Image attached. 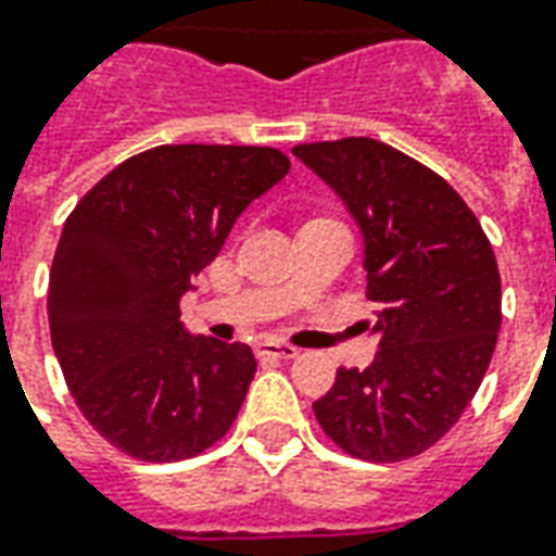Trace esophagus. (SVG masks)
<instances>
[{"label": "esophagus", "instance_id": "obj_1", "mask_svg": "<svg viewBox=\"0 0 556 556\" xmlns=\"http://www.w3.org/2000/svg\"><path fill=\"white\" fill-rule=\"evenodd\" d=\"M256 353L265 359V356H274V359H294L300 356V351L294 344H282V341H258Z\"/></svg>", "mask_w": 556, "mask_h": 556}]
</instances>
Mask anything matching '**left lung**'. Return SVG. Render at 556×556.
I'll return each mask as SVG.
<instances>
[{"label":"left lung","instance_id":"8db88e82","mask_svg":"<svg viewBox=\"0 0 556 556\" xmlns=\"http://www.w3.org/2000/svg\"><path fill=\"white\" fill-rule=\"evenodd\" d=\"M294 155L348 205L365 241L380 351L339 368L312 404L356 459L425 454L466 413L501 330V274L483 226L454 188L374 138L298 143Z\"/></svg>","mask_w":556,"mask_h":556}]
</instances>
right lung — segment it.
Instances as JSON below:
<instances>
[{
  "label": "right lung",
  "instance_id": "add662e5",
  "mask_svg": "<svg viewBox=\"0 0 556 556\" xmlns=\"http://www.w3.org/2000/svg\"><path fill=\"white\" fill-rule=\"evenodd\" d=\"M274 147L164 143L70 212L49 274V332L90 427L143 463L203 454L236 421L253 351L188 336L179 300L256 197L289 174Z\"/></svg>",
  "mask_w": 556,
  "mask_h": 556
}]
</instances>
